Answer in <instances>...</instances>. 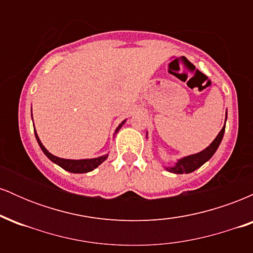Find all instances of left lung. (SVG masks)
Listing matches in <instances>:
<instances>
[{
    "instance_id": "1",
    "label": "left lung",
    "mask_w": 253,
    "mask_h": 253,
    "mask_svg": "<svg viewBox=\"0 0 253 253\" xmlns=\"http://www.w3.org/2000/svg\"><path fill=\"white\" fill-rule=\"evenodd\" d=\"M226 119H227V112H226ZM223 133H225V126L222 127L221 130L219 132V134L216 135V138L214 139L213 143H211L210 146L206 147V149L201 151V152L195 153V155H190L184 157V158L178 159L173 167H168L165 168V169L169 171V172L173 173H189L195 171L196 169H199V168L202 167L206 162L210 161L211 156L215 153V151L217 150V147H219V145L221 143L223 138Z\"/></svg>"
}]
</instances>
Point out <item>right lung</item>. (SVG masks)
I'll return each instance as SVG.
<instances>
[{"mask_svg": "<svg viewBox=\"0 0 253 253\" xmlns=\"http://www.w3.org/2000/svg\"><path fill=\"white\" fill-rule=\"evenodd\" d=\"M125 121H126V120H125ZM125 121H123V123H121L117 127V129H115V133H118L119 129L123 127ZM34 133H36V138H37L38 144H39L40 149L42 150V152L45 153L46 157H47L50 161L53 162V163H56L57 165H59L60 168H63L64 170L69 171V172H74V173L89 172V171H92L94 169H96L98 165L102 164L103 162L107 159V157H108V155H104V156L97 157V158H91V159H64V158H59V157L53 156L52 153L48 152V151L45 149V146H43V145L42 144V141H40L39 136H38V134H37V130H34Z\"/></svg>", "mask_w": 253, "mask_h": 253, "instance_id": "obj_1", "label": "right lung"}]
</instances>
